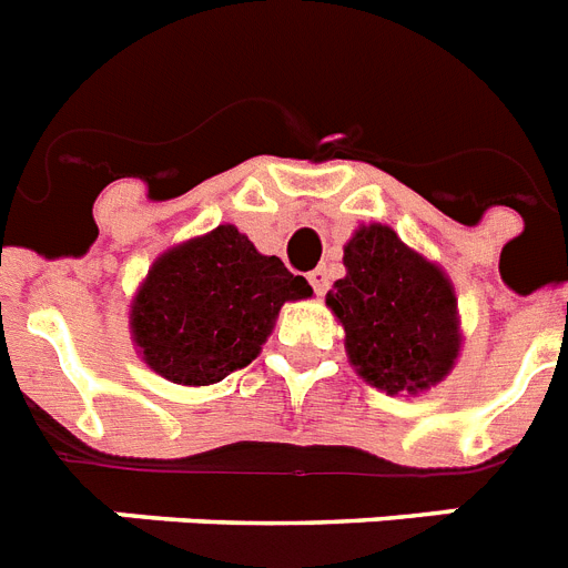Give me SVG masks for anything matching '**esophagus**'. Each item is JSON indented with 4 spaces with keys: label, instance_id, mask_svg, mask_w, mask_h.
I'll return each mask as SVG.
<instances>
[{
    "label": "esophagus",
    "instance_id": "1",
    "mask_svg": "<svg viewBox=\"0 0 568 568\" xmlns=\"http://www.w3.org/2000/svg\"><path fill=\"white\" fill-rule=\"evenodd\" d=\"M308 283H312V288L317 294H326V288H329V274H326V268H315L308 274Z\"/></svg>",
    "mask_w": 568,
    "mask_h": 568
}]
</instances>
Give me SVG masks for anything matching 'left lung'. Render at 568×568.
Returning <instances> with one entry per match:
<instances>
[{"mask_svg":"<svg viewBox=\"0 0 568 568\" xmlns=\"http://www.w3.org/2000/svg\"><path fill=\"white\" fill-rule=\"evenodd\" d=\"M344 268L326 306L344 326V349L358 376L388 396L440 385L464 344L446 271L388 224H362L344 244Z\"/></svg>","mask_w":568,"mask_h":568,"instance_id":"8db88e82","label":"left lung"}]
</instances>
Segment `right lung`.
I'll return each mask as SVG.
<instances>
[{
  "label": "right lung",
  "instance_id": "obj_1",
  "mask_svg": "<svg viewBox=\"0 0 568 568\" xmlns=\"http://www.w3.org/2000/svg\"><path fill=\"white\" fill-rule=\"evenodd\" d=\"M312 285L253 247L236 224L163 251L131 300V338L142 362L186 388L215 385L262 353L288 300Z\"/></svg>",
  "mask_w": 568,
  "mask_h": 568
}]
</instances>
